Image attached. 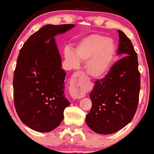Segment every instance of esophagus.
<instances>
[{
  "instance_id": "1",
  "label": "esophagus",
  "mask_w": 154,
  "mask_h": 154,
  "mask_svg": "<svg viewBox=\"0 0 154 154\" xmlns=\"http://www.w3.org/2000/svg\"><path fill=\"white\" fill-rule=\"evenodd\" d=\"M82 76V72H76V73H74L71 77L70 94L73 99H80L84 96V94L81 91V85L79 83V80Z\"/></svg>"
}]
</instances>
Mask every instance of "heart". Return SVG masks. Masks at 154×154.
Instances as JSON below:
<instances>
[{
    "label": "heart",
    "instance_id": "heart-1",
    "mask_svg": "<svg viewBox=\"0 0 154 154\" xmlns=\"http://www.w3.org/2000/svg\"><path fill=\"white\" fill-rule=\"evenodd\" d=\"M115 45L112 39L92 34L79 42L74 48H66L64 58L70 68H77L79 62L85 63L86 71L94 79L105 76L112 66L115 57Z\"/></svg>",
    "mask_w": 154,
    "mask_h": 154
}]
</instances>
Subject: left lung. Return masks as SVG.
Wrapping results in <instances>:
<instances>
[{
    "instance_id": "1",
    "label": "left lung",
    "mask_w": 154,
    "mask_h": 154,
    "mask_svg": "<svg viewBox=\"0 0 154 154\" xmlns=\"http://www.w3.org/2000/svg\"><path fill=\"white\" fill-rule=\"evenodd\" d=\"M117 54L123 57L109 72L95 82L89 97L91 111L86 117L87 125L99 134H112L123 128L136 112L140 89L138 56L131 41L118 30Z\"/></svg>"
}]
</instances>
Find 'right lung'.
<instances>
[{
	"mask_svg": "<svg viewBox=\"0 0 154 154\" xmlns=\"http://www.w3.org/2000/svg\"><path fill=\"white\" fill-rule=\"evenodd\" d=\"M74 26L45 25L20 50L13 81L14 105L20 120L35 131H53L70 104L64 94L66 73L55 37Z\"/></svg>",
	"mask_w": 154,
	"mask_h": 154,
	"instance_id": "add662e5",
	"label": "right lung"
}]
</instances>
